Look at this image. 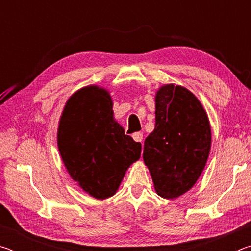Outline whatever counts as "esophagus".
Returning <instances> with one entry per match:
<instances>
[{
    "instance_id": "34e87169",
    "label": "esophagus",
    "mask_w": 251,
    "mask_h": 251,
    "mask_svg": "<svg viewBox=\"0 0 251 251\" xmlns=\"http://www.w3.org/2000/svg\"><path fill=\"white\" fill-rule=\"evenodd\" d=\"M133 138H134L135 142L142 143L143 142V134L139 133V131H137V133H134L133 134Z\"/></svg>"
}]
</instances>
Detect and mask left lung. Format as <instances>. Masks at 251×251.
I'll return each instance as SVG.
<instances>
[{
	"instance_id": "obj_1",
	"label": "left lung",
	"mask_w": 251,
	"mask_h": 251,
	"mask_svg": "<svg viewBox=\"0 0 251 251\" xmlns=\"http://www.w3.org/2000/svg\"><path fill=\"white\" fill-rule=\"evenodd\" d=\"M156 124L144 143L143 158L159 196L171 199L192 188L210 151L207 114L192 92L165 85L156 94Z\"/></svg>"
}]
</instances>
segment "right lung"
Segmentation results:
<instances>
[{"instance_id":"add662e5","label":"right lung","mask_w":251,"mask_h":251,"mask_svg":"<svg viewBox=\"0 0 251 251\" xmlns=\"http://www.w3.org/2000/svg\"><path fill=\"white\" fill-rule=\"evenodd\" d=\"M112 108L105 90L84 87L67 100L58 126L57 145L67 172L97 199L116 193L142 151L141 143L125 135L114 121Z\"/></svg>"}]
</instances>
